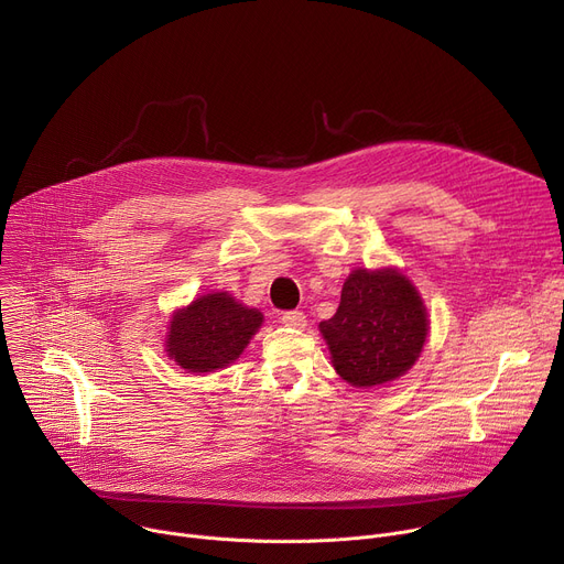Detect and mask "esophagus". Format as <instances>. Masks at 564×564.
I'll use <instances>...</instances> for the list:
<instances>
[{
  "label": "esophagus",
  "mask_w": 564,
  "mask_h": 564,
  "mask_svg": "<svg viewBox=\"0 0 564 564\" xmlns=\"http://www.w3.org/2000/svg\"><path fill=\"white\" fill-rule=\"evenodd\" d=\"M281 324H285L290 328H306L308 319H306V315L302 311H290V313L281 315Z\"/></svg>",
  "instance_id": "esophagus-1"
}]
</instances>
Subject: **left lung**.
I'll return each mask as SVG.
<instances>
[{
  "label": "left lung",
  "mask_w": 564,
  "mask_h": 564,
  "mask_svg": "<svg viewBox=\"0 0 564 564\" xmlns=\"http://www.w3.org/2000/svg\"><path fill=\"white\" fill-rule=\"evenodd\" d=\"M424 299L399 268L354 270L337 313L319 322L337 377L354 388H379L401 379L429 337Z\"/></svg>",
  "instance_id": "obj_1"
}]
</instances>
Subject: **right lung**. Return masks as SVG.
Masks as SVG:
<instances>
[{
	"mask_svg": "<svg viewBox=\"0 0 564 564\" xmlns=\"http://www.w3.org/2000/svg\"><path fill=\"white\" fill-rule=\"evenodd\" d=\"M262 319L258 308L240 304L229 292H206L172 313L163 347L185 371H217L242 356Z\"/></svg>",
	"mask_w": 564,
	"mask_h": 564,
	"instance_id": "right-lung-1",
	"label": "right lung"
}]
</instances>
